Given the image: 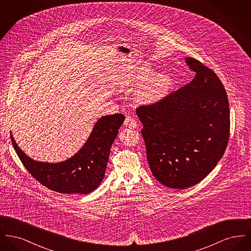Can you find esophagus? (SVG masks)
Segmentation results:
<instances>
[{
  "mask_svg": "<svg viewBox=\"0 0 251 251\" xmlns=\"http://www.w3.org/2000/svg\"><path fill=\"white\" fill-rule=\"evenodd\" d=\"M124 125H125L126 127L134 129V128H136V126H137V121L135 120L134 118H132L131 116H127V117H126V120L124 121Z\"/></svg>",
  "mask_w": 251,
  "mask_h": 251,
  "instance_id": "34e87169",
  "label": "esophagus"
}]
</instances>
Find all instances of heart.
Returning a JSON list of instances; mask_svg holds the SVG:
<instances>
[{"label": "heart", "mask_w": 251, "mask_h": 251, "mask_svg": "<svg viewBox=\"0 0 251 251\" xmlns=\"http://www.w3.org/2000/svg\"><path fill=\"white\" fill-rule=\"evenodd\" d=\"M140 82L136 80H130L126 83V87L130 90L133 91L136 87L140 85ZM171 85V79L167 75H158L155 78L150 80L149 82L145 83L141 85L140 89L138 90V98L140 100L144 102L151 103L155 102L162 99L166 95Z\"/></svg>", "instance_id": "b5f03b06"}]
</instances>
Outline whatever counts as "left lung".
Masks as SVG:
<instances>
[{
	"label": "left lung",
	"instance_id": "8db88e82",
	"mask_svg": "<svg viewBox=\"0 0 251 251\" xmlns=\"http://www.w3.org/2000/svg\"><path fill=\"white\" fill-rule=\"evenodd\" d=\"M191 82L160 100L136 108L150 168L173 189L201 181L224 154L229 137L227 92L218 76L187 57Z\"/></svg>",
	"mask_w": 251,
	"mask_h": 251
}]
</instances>
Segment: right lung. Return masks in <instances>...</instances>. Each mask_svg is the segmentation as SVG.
Segmentation results:
<instances>
[{"instance_id":"add662e5","label":"right lung","mask_w":251,"mask_h":251,"mask_svg":"<svg viewBox=\"0 0 251 251\" xmlns=\"http://www.w3.org/2000/svg\"><path fill=\"white\" fill-rule=\"evenodd\" d=\"M125 120L123 114L102 117L97 121L83 148L57 164L36 162L26 155L13 139V147L27 171L50 190L62 194H88L104 178L111 146Z\"/></svg>"}]
</instances>
